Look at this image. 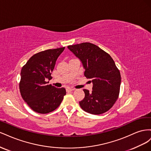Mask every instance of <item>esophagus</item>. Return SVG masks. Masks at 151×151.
<instances>
[{
    "label": "esophagus",
    "mask_w": 151,
    "mask_h": 151,
    "mask_svg": "<svg viewBox=\"0 0 151 151\" xmlns=\"http://www.w3.org/2000/svg\"><path fill=\"white\" fill-rule=\"evenodd\" d=\"M74 88H68L67 89V91H74Z\"/></svg>",
    "instance_id": "1"
}]
</instances>
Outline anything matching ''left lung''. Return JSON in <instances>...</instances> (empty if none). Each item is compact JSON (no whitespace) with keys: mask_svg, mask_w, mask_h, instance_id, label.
I'll list each match as a JSON object with an SVG mask.
<instances>
[{"mask_svg":"<svg viewBox=\"0 0 151 151\" xmlns=\"http://www.w3.org/2000/svg\"><path fill=\"white\" fill-rule=\"evenodd\" d=\"M68 48L79 58L85 68L84 76L91 79L93 91L84 89L85 97L79 102L84 111L99 115L112 108L119 96L120 70L109 55L91 43L69 45Z\"/></svg>","mask_w":151,"mask_h":151,"instance_id":"8db88e82","label":"left lung"}]
</instances>
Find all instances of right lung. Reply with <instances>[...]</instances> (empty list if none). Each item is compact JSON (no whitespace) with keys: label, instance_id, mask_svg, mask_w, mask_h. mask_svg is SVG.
<instances>
[{"label":"right lung","instance_id":"right-lung-1","mask_svg":"<svg viewBox=\"0 0 151 151\" xmlns=\"http://www.w3.org/2000/svg\"><path fill=\"white\" fill-rule=\"evenodd\" d=\"M65 47L49 49L32 56L22 67L19 90L21 96L35 112L46 114L56 109L66 94L64 88L48 85L59 55Z\"/></svg>","mask_w":151,"mask_h":151}]
</instances>
